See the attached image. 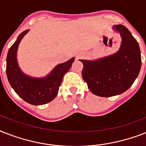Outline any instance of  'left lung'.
I'll return each mask as SVG.
<instances>
[{
  "label": "left lung",
  "instance_id": "1",
  "mask_svg": "<svg viewBox=\"0 0 146 146\" xmlns=\"http://www.w3.org/2000/svg\"><path fill=\"white\" fill-rule=\"evenodd\" d=\"M122 39L120 49L113 54L96 60H80L83 64L82 79L98 96H117L130 88L141 69V52L136 38L123 25L112 27Z\"/></svg>",
  "mask_w": 146,
  "mask_h": 146
}]
</instances>
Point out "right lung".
I'll list each match as a JSON object with an SVG mask.
<instances>
[{
  "label": "right lung",
  "instance_id": "add662e5",
  "mask_svg": "<svg viewBox=\"0 0 146 146\" xmlns=\"http://www.w3.org/2000/svg\"><path fill=\"white\" fill-rule=\"evenodd\" d=\"M29 31L23 32L8 50L6 72L10 86L19 97L29 104L42 105L51 102L57 96L63 77L71 67L75 57L57 65L44 77L26 75L19 68L17 57L19 43Z\"/></svg>",
  "mask_w": 146,
  "mask_h": 146
}]
</instances>
